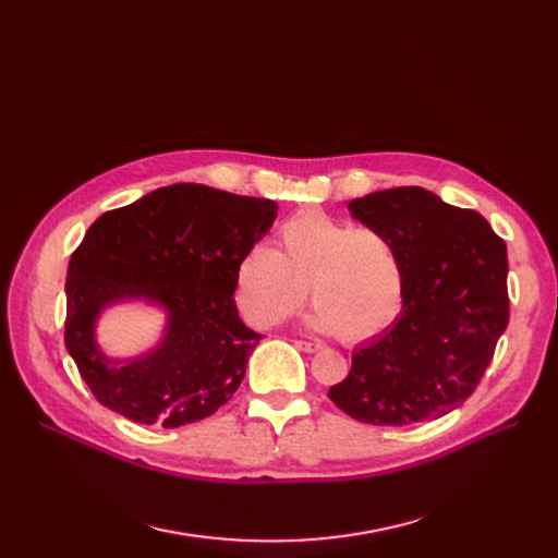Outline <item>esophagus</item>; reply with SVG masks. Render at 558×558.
<instances>
[{
  "mask_svg": "<svg viewBox=\"0 0 558 558\" xmlns=\"http://www.w3.org/2000/svg\"><path fill=\"white\" fill-rule=\"evenodd\" d=\"M294 345H296V348H301V350H305V353H316V350L320 348V343H312V341H301V339H296V341H294Z\"/></svg>",
  "mask_w": 558,
  "mask_h": 558,
  "instance_id": "obj_1",
  "label": "esophagus"
}]
</instances>
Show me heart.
Returning a JSON list of instances; mask_svg holds the SVG:
<instances>
[{"mask_svg":"<svg viewBox=\"0 0 558 558\" xmlns=\"http://www.w3.org/2000/svg\"><path fill=\"white\" fill-rule=\"evenodd\" d=\"M307 287L316 305L310 326L360 343L398 318L404 267L385 232L305 213L278 228L274 251L255 246L232 271L234 303L255 328H271L294 314Z\"/></svg>","mask_w":558,"mask_h":558,"instance_id":"1","label":"heart"}]
</instances>
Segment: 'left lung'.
<instances>
[{
  "instance_id": "obj_1",
  "label": "left lung",
  "mask_w": 558,
  "mask_h": 558,
  "mask_svg": "<svg viewBox=\"0 0 558 558\" xmlns=\"http://www.w3.org/2000/svg\"><path fill=\"white\" fill-rule=\"evenodd\" d=\"M385 232L404 267L402 312L360 345L330 400L360 423L404 427L441 418L473 396L509 324L507 244L475 210L423 187L348 203Z\"/></svg>"
}]
</instances>
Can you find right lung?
Instances as JSON below:
<instances>
[{
	"label": "right lung",
	"mask_w": 558,
	"mask_h": 558,
	"mask_svg": "<svg viewBox=\"0 0 558 558\" xmlns=\"http://www.w3.org/2000/svg\"><path fill=\"white\" fill-rule=\"evenodd\" d=\"M276 210L269 198L179 183L87 228L68 267L65 345L104 407L142 425L181 427L232 398L262 339L238 314L232 271L269 232ZM122 300L162 306L168 328L149 354L110 361L94 326Z\"/></svg>",
	"instance_id": "1"
}]
</instances>
